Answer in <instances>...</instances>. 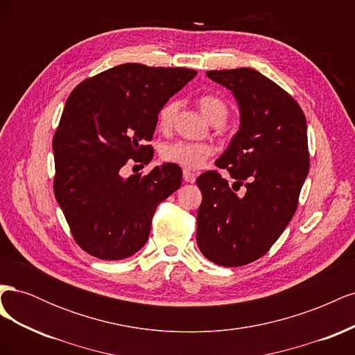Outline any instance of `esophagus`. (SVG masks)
I'll return each mask as SVG.
<instances>
[{
    "instance_id": "obj_1",
    "label": "esophagus",
    "mask_w": 355,
    "mask_h": 355,
    "mask_svg": "<svg viewBox=\"0 0 355 355\" xmlns=\"http://www.w3.org/2000/svg\"><path fill=\"white\" fill-rule=\"evenodd\" d=\"M184 180L188 182V184H194L196 182V175L189 170H184Z\"/></svg>"
}]
</instances>
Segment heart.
Returning a JSON list of instances; mask_svg holds the SVG:
<instances>
[{"mask_svg": "<svg viewBox=\"0 0 355 355\" xmlns=\"http://www.w3.org/2000/svg\"><path fill=\"white\" fill-rule=\"evenodd\" d=\"M178 101L171 99L163 105V108L158 112V125L163 130H168L173 125L175 115L178 112ZM198 106L202 115L210 123L216 120H227L228 108L222 99L213 94H204L198 99ZM213 154V148L207 144H192L179 141L170 144L163 149V157L171 163H176L182 167L194 170L204 164L210 155Z\"/></svg>", "mask_w": 355, "mask_h": 355, "instance_id": "b5f03b06", "label": "heart"}]
</instances>
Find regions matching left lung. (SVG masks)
<instances>
[{
    "mask_svg": "<svg viewBox=\"0 0 355 355\" xmlns=\"http://www.w3.org/2000/svg\"><path fill=\"white\" fill-rule=\"evenodd\" d=\"M207 77L239 105V132L216 166L246 194L239 196L218 171L197 179V244L209 261L241 266L270 250L293 218L309 170L306 120L292 96L254 69L207 71Z\"/></svg>",
    "mask_w": 355,
    "mask_h": 355,
    "instance_id": "1",
    "label": "left lung"
}]
</instances>
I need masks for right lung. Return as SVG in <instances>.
Segmentation results:
<instances>
[{
	"label": "right lung",
	"mask_w": 355,
	"mask_h": 355,
	"mask_svg": "<svg viewBox=\"0 0 355 355\" xmlns=\"http://www.w3.org/2000/svg\"><path fill=\"white\" fill-rule=\"evenodd\" d=\"M197 75L187 68L123 63L72 90L53 137L55 196L75 241L103 261H120L148 241L158 204L179 189L182 170L155 166L121 176L127 159L149 163L163 105Z\"/></svg>",
	"instance_id": "obj_1"
}]
</instances>
